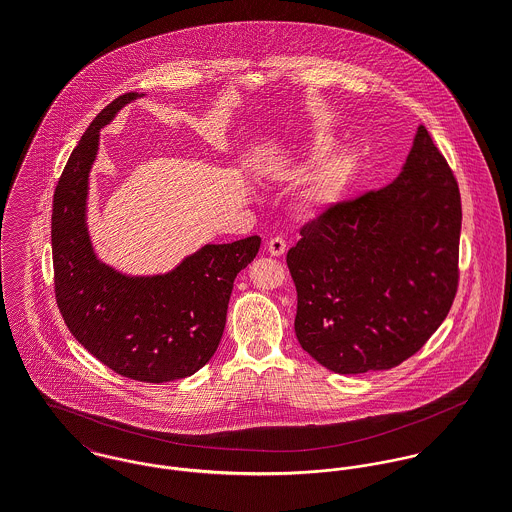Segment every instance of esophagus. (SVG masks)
<instances>
[{
    "label": "esophagus",
    "instance_id": "34e87169",
    "mask_svg": "<svg viewBox=\"0 0 512 512\" xmlns=\"http://www.w3.org/2000/svg\"><path fill=\"white\" fill-rule=\"evenodd\" d=\"M286 250H288V244H286L284 238L276 236V238H270V240H268V252H270V256H282V254H286Z\"/></svg>",
    "mask_w": 512,
    "mask_h": 512
}]
</instances>
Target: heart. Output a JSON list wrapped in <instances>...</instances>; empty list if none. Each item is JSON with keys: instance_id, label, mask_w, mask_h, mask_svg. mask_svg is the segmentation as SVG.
<instances>
[{"instance_id": "heart-1", "label": "heart", "mask_w": 512, "mask_h": 512, "mask_svg": "<svg viewBox=\"0 0 512 512\" xmlns=\"http://www.w3.org/2000/svg\"><path fill=\"white\" fill-rule=\"evenodd\" d=\"M333 146L335 144L323 136L309 140L301 159L290 169L292 177H311L297 201V213L303 219H321L327 215L341 203L353 183L359 167L357 155L349 149L331 155Z\"/></svg>"}]
</instances>
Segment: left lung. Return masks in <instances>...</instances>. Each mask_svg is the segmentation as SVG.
Wrapping results in <instances>:
<instances>
[{"label":"left lung","mask_w":512,"mask_h":512,"mask_svg":"<svg viewBox=\"0 0 512 512\" xmlns=\"http://www.w3.org/2000/svg\"><path fill=\"white\" fill-rule=\"evenodd\" d=\"M459 234L457 181L420 126L390 185L305 224L288 252L301 349L337 374L418 353L457 292Z\"/></svg>","instance_id":"1"}]
</instances>
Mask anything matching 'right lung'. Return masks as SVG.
I'll list each match as a JSON object with an SVG mask.
<instances>
[{
	"label": "right lung",
	"instance_id": "1",
	"mask_svg": "<svg viewBox=\"0 0 512 512\" xmlns=\"http://www.w3.org/2000/svg\"><path fill=\"white\" fill-rule=\"evenodd\" d=\"M142 96H118L74 147L55 189L51 242L57 305L74 339L114 372L159 384L191 376L211 361L234 278L256 258L260 236L205 244L153 276L124 274L96 256L86 209L100 130Z\"/></svg>",
	"mask_w": 512,
	"mask_h": 512
}]
</instances>
